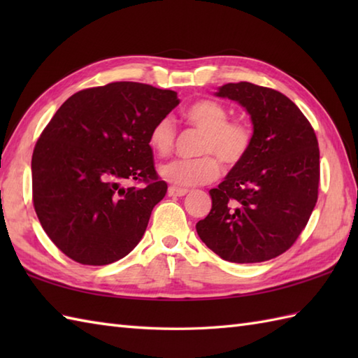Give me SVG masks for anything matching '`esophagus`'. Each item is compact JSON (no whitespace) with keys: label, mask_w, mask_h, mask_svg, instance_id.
<instances>
[{"label":"esophagus","mask_w":358,"mask_h":358,"mask_svg":"<svg viewBox=\"0 0 358 358\" xmlns=\"http://www.w3.org/2000/svg\"><path fill=\"white\" fill-rule=\"evenodd\" d=\"M167 194L171 196H185L187 194V189H181V187H175V186H169L167 189Z\"/></svg>","instance_id":"obj_1"}]
</instances>
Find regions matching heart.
<instances>
[{
    "mask_svg": "<svg viewBox=\"0 0 358 358\" xmlns=\"http://www.w3.org/2000/svg\"><path fill=\"white\" fill-rule=\"evenodd\" d=\"M229 113L223 104L203 98L185 110L191 126L203 132L199 154L195 159H173L162 164L159 177L175 186H200L218 178L220 163L232 167L246 157L252 143V131L241 120H227ZM150 148L158 155H169L175 143V124L171 117L158 120L149 134Z\"/></svg>",
    "mask_w": 358,
    "mask_h": 358,
    "instance_id": "1",
    "label": "heart"
}]
</instances>
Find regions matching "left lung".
<instances>
[{
    "mask_svg": "<svg viewBox=\"0 0 358 358\" xmlns=\"http://www.w3.org/2000/svg\"><path fill=\"white\" fill-rule=\"evenodd\" d=\"M246 109L254 126L246 157L218 187L196 223L210 250L232 263H260L286 252L315 208L320 150L313 126L278 90L227 83L215 92Z\"/></svg>",
    "mask_w": 358,
    "mask_h": 358,
    "instance_id": "left-lung-1",
    "label": "left lung"
}]
</instances>
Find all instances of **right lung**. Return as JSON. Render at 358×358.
Wrapping results in <instances>:
<instances>
[{"mask_svg":"<svg viewBox=\"0 0 358 358\" xmlns=\"http://www.w3.org/2000/svg\"><path fill=\"white\" fill-rule=\"evenodd\" d=\"M177 92L118 81L63 103L32 155L34 208L44 232L73 262L103 266L138 245L167 185L158 180L150 129ZM124 179L141 188H124Z\"/></svg>","mask_w":358,"mask_h":358,"instance_id":"1","label":"right lung"}]
</instances>
